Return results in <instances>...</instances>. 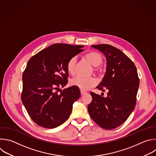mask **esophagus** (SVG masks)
Returning <instances> with one entry per match:
<instances>
[{"label": "esophagus", "instance_id": "1", "mask_svg": "<svg viewBox=\"0 0 156 156\" xmlns=\"http://www.w3.org/2000/svg\"><path fill=\"white\" fill-rule=\"evenodd\" d=\"M87 92H85V91H83V90H81V95H84V94H86Z\"/></svg>", "mask_w": 156, "mask_h": 156}]
</instances>
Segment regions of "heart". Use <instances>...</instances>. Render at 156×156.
Returning <instances> with one entry per match:
<instances>
[{
  "mask_svg": "<svg viewBox=\"0 0 156 156\" xmlns=\"http://www.w3.org/2000/svg\"><path fill=\"white\" fill-rule=\"evenodd\" d=\"M84 57L95 66L94 72L100 74L102 72L101 67L98 66L101 64L103 62V58L102 55L97 51H90L84 55ZM77 62L76 56L72 57L67 62L66 68L69 73L73 75L75 72V67ZM97 84V80L92 76L82 77L77 76L70 80V84L72 86H76L81 90H87L95 86Z\"/></svg>",
  "mask_w": 156,
  "mask_h": 156,
  "instance_id": "heart-1",
  "label": "heart"
}]
</instances>
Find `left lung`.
Returning a JSON list of instances; mask_svg holds the SVG:
<instances>
[{
    "label": "left lung",
    "mask_w": 156,
    "mask_h": 156,
    "mask_svg": "<svg viewBox=\"0 0 156 156\" xmlns=\"http://www.w3.org/2000/svg\"><path fill=\"white\" fill-rule=\"evenodd\" d=\"M107 58V71L97 87L107 97L90 92L92 100L87 110L92 119L100 127L114 129L123 124L134 110L139 78L134 63L119 49L107 44L91 45Z\"/></svg>",
    "instance_id": "obj_1"
}]
</instances>
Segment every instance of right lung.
I'll return each instance as SVG.
<instances>
[{
	"instance_id": "right-lung-1",
	"label": "right lung",
	"mask_w": 156,
	"mask_h": 156,
	"mask_svg": "<svg viewBox=\"0 0 156 156\" xmlns=\"http://www.w3.org/2000/svg\"><path fill=\"white\" fill-rule=\"evenodd\" d=\"M83 47L53 44L28 61L23 73L21 100L30 118L38 126L53 129L69 118L80 91L76 86L63 90L59 88L68 83V61L83 51Z\"/></svg>"
}]
</instances>
